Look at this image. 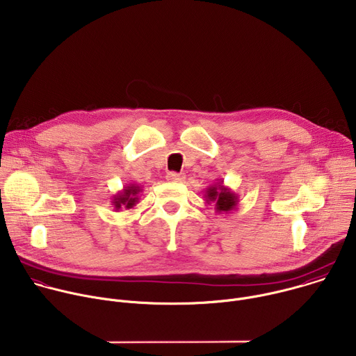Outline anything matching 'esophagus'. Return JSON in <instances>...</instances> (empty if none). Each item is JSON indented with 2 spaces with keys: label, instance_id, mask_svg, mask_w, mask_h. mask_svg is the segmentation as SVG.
<instances>
[{
  "label": "esophagus",
  "instance_id": "34e87169",
  "mask_svg": "<svg viewBox=\"0 0 356 356\" xmlns=\"http://www.w3.org/2000/svg\"><path fill=\"white\" fill-rule=\"evenodd\" d=\"M166 179H168V181H172V183H181V181H184V176L181 173H176V172L168 173Z\"/></svg>",
  "mask_w": 356,
  "mask_h": 356
}]
</instances>
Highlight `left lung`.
<instances>
[{"mask_svg":"<svg viewBox=\"0 0 356 356\" xmlns=\"http://www.w3.org/2000/svg\"><path fill=\"white\" fill-rule=\"evenodd\" d=\"M204 200L207 204H214L216 213L229 214L236 210L239 204V197L229 187L224 186V181L211 184L204 191Z\"/></svg>","mask_w":356,"mask_h":356,"instance_id":"obj_1","label":"left lung"}]
</instances>
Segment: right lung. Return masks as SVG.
Instances as JSON below:
<instances>
[{
  "instance_id": "obj_1",
  "label": "right lung",
  "mask_w": 356,
  "mask_h": 356,
  "mask_svg": "<svg viewBox=\"0 0 356 356\" xmlns=\"http://www.w3.org/2000/svg\"><path fill=\"white\" fill-rule=\"evenodd\" d=\"M142 193V187L138 184H127L122 190H120L117 194L113 195L111 204L114 207V211H120L122 209L132 210L139 201V195Z\"/></svg>"
}]
</instances>
